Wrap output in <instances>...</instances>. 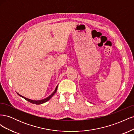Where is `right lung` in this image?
Listing matches in <instances>:
<instances>
[{"instance_id": "add662e5", "label": "right lung", "mask_w": 134, "mask_h": 134, "mask_svg": "<svg viewBox=\"0 0 134 134\" xmlns=\"http://www.w3.org/2000/svg\"><path fill=\"white\" fill-rule=\"evenodd\" d=\"M57 89H58V86H57V87H56V88H55V90L54 92L53 93H52V94H51L50 96H48V97H47L46 98H44V99H42V100H31V99H28V98H26V97H23V96H21V95L19 94L18 93V94L19 96H21V97H22V98H23L24 99H26L27 100H28V102H31V103H33V104H42V103H44V102H47V101H48V100H49L51 98H52V97L54 95L55 93L56 92V91H57Z\"/></svg>"}]
</instances>
